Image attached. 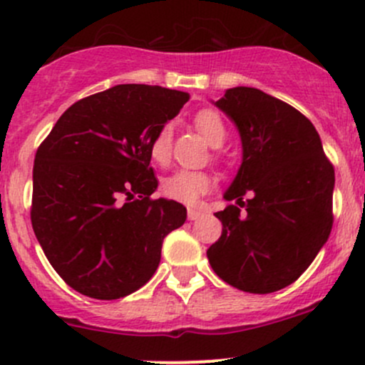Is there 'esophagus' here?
Wrapping results in <instances>:
<instances>
[{"instance_id": "obj_1", "label": "esophagus", "mask_w": 365, "mask_h": 365, "mask_svg": "<svg viewBox=\"0 0 365 365\" xmlns=\"http://www.w3.org/2000/svg\"><path fill=\"white\" fill-rule=\"evenodd\" d=\"M187 216H189V220H192V222H194V220L201 218V216H202V211L194 210V207H189V211H187Z\"/></svg>"}]
</instances>
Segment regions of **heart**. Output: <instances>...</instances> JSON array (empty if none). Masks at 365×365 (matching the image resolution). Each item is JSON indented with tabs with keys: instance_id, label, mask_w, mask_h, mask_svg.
Segmentation results:
<instances>
[{
	"instance_id": "heart-1",
	"label": "heart",
	"mask_w": 365,
	"mask_h": 365,
	"mask_svg": "<svg viewBox=\"0 0 365 365\" xmlns=\"http://www.w3.org/2000/svg\"><path fill=\"white\" fill-rule=\"evenodd\" d=\"M195 126L201 135L213 147H220L227 138V126L222 115L211 109H202L195 114ZM171 145H173V126L171 123H164L158 128L150 140V158L158 164H166L171 158ZM215 182L211 175L204 171L178 170L168 178H164L161 189L166 197L183 204H195L202 195L213 189Z\"/></svg>"
}]
</instances>
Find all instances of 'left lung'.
Returning <instances> with one entry per match:
<instances>
[{"label":"left lung","instance_id":"obj_1","mask_svg":"<svg viewBox=\"0 0 365 365\" xmlns=\"http://www.w3.org/2000/svg\"><path fill=\"white\" fill-rule=\"evenodd\" d=\"M215 106L241 135L242 163L223 194L235 204L215 213L223 228L207 259L230 286L274 293L293 284L329 237L334 168L314 124L289 103L237 86Z\"/></svg>","mask_w":365,"mask_h":365}]
</instances>
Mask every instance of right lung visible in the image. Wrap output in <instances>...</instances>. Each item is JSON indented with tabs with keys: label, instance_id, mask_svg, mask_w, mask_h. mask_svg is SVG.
<instances>
[{
	"label": "right lung",
	"instance_id": "obj_1",
	"mask_svg": "<svg viewBox=\"0 0 365 365\" xmlns=\"http://www.w3.org/2000/svg\"><path fill=\"white\" fill-rule=\"evenodd\" d=\"M185 91L118 85L60 115L36 152L31 222L55 272L78 293L118 299L150 280L183 204L152 199L150 140Z\"/></svg>",
	"mask_w": 365,
	"mask_h": 365
}]
</instances>
